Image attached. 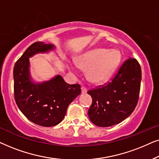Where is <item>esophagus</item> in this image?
<instances>
[{
	"label": "esophagus",
	"mask_w": 159,
	"mask_h": 159,
	"mask_svg": "<svg viewBox=\"0 0 159 159\" xmlns=\"http://www.w3.org/2000/svg\"><path fill=\"white\" fill-rule=\"evenodd\" d=\"M81 90H82V94H85V93H87V92H88L87 89L83 86L81 88Z\"/></svg>",
	"instance_id": "obj_1"
}]
</instances>
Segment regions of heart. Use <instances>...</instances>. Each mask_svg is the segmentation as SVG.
Instances as JSON below:
<instances>
[{
  "label": "heart",
  "instance_id": "1",
  "mask_svg": "<svg viewBox=\"0 0 159 159\" xmlns=\"http://www.w3.org/2000/svg\"><path fill=\"white\" fill-rule=\"evenodd\" d=\"M120 60L121 53L117 50L97 48L80 55L76 58V64L70 63L68 67L75 75L78 67L87 69L88 79L94 84H101L111 77Z\"/></svg>",
  "mask_w": 159,
  "mask_h": 159
}]
</instances>
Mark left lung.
Returning a JSON list of instances; mask_svg holds the SVG:
<instances>
[{
  "label": "left lung",
  "mask_w": 159,
  "mask_h": 159,
  "mask_svg": "<svg viewBox=\"0 0 159 159\" xmlns=\"http://www.w3.org/2000/svg\"><path fill=\"white\" fill-rule=\"evenodd\" d=\"M142 74L138 61L129 59L105 86L88 91L93 103L88 111L90 121L107 127L121 122L133 112L138 101Z\"/></svg>",
  "instance_id": "obj_1"
}]
</instances>
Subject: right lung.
Wrapping results in <instances>:
<instances>
[{
	"instance_id": "1",
	"label": "right lung",
	"mask_w": 159,
	"mask_h": 159,
	"mask_svg": "<svg viewBox=\"0 0 159 159\" xmlns=\"http://www.w3.org/2000/svg\"><path fill=\"white\" fill-rule=\"evenodd\" d=\"M53 44L36 42L26 50L14 68V97L19 110L36 125L53 127L59 124L67 108L81 93L79 84H67L60 75L38 82L30 72V58L56 50Z\"/></svg>"
}]
</instances>
